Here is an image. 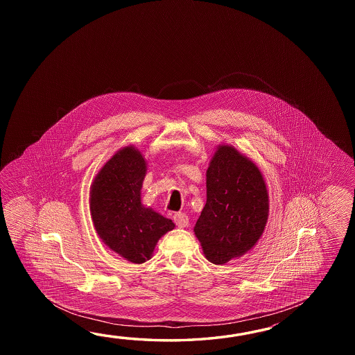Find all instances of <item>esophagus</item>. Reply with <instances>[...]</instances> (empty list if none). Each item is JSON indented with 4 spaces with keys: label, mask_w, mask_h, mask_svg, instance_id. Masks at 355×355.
Here are the masks:
<instances>
[{
    "label": "esophagus",
    "mask_w": 355,
    "mask_h": 355,
    "mask_svg": "<svg viewBox=\"0 0 355 355\" xmlns=\"http://www.w3.org/2000/svg\"><path fill=\"white\" fill-rule=\"evenodd\" d=\"M174 220L176 226L180 227V228H184L189 225L188 216L185 213H176L174 216Z\"/></svg>",
    "instance_id": "1"
}]
</instances>
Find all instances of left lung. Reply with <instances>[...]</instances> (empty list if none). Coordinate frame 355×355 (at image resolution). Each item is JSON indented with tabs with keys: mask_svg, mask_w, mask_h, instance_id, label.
I'll return each instance as SVG.
<instances>
[{
	"mask_svg": "<svg viewBox=\"0 0 355 355\" xmlns=\"http://www.w3.org/2000/svg\"><path fill=\"white\" fill-rule=\"evenodd\" d=\"M207 203L194 227L204 257L225 265L245 255L264 234L269 194L257 164L219 144L207 168Z\"/></svg>",
	"mask_w": 355,
	"mask_h": 355,
	"instance_id": "8db88e82",
	"label": "left lung"
}]
</instances>
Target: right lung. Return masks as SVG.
Wrapping results in <instances>:
<instances>
[{
    "label": "right lung",
    "mask_w": 355,
    "mask_h": 355,
    "mask_svg": "<svg viewBox=\"0 0 355 355\" xmlns=\"http://www.w3.org/2000/svg\"><path fill=\"white\" fill-rule=\"evenodd\" d=\"M147 174L142 152L129 144L115 152L94 178L90 213L101 241L133 264L150 260L159 239L175 223L141 200Z\"/></svg>",
    "instance_id": "1"
}]
</instances>
